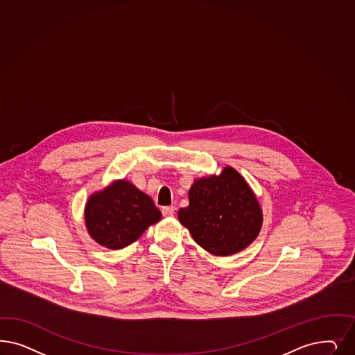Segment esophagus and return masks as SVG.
I'll list each match as a JSON object with an SVG mask.
<instances>
[{
    "mask_svg": "<svg viewBox=\"0 0 355 355\" xmlns=\"http://www.w3.org/2000/svg\"><path fill=\"white\" fill-rule=\"evenodd\" d=\"M175 210H176L175 206H164V207H162V214L164 217H171V216H173Z\"/></svg>",
    "mask_w": 355,
    "mask_h": 355,
    "instance_id": "34e87169",
    "label": "esophagus"
}]
</instances>
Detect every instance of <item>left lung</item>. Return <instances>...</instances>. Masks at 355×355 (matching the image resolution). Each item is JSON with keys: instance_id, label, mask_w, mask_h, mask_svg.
<instances>
[{"instance_id": "obj_1", "label": "left lung", "mask_w": 355, "mask_h": 355, "mask_svg": "<svg viewBox=\"0 0 355 355\" xmlns=\"http://www.w3.org/2000/svg\"><path fill=\"white\" fill-rule=\"evenodd\" d=\"M189 205L179 210L180 223L205 251L230 256L247 248L263 226V210L239 172L225 167L219 175L195 180Z\"/></svg>"}]
</instances>
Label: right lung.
Segmentation results:
<instances>
[{"mask_svg": "<svg viewBox=\"0 0 355 355\" xmlns=\"http://www.w3.org/2000/svg\"><path fill=\"white\" fill-rule=\"evenodd\" d=\"M162 213L149 196L126 180H116L92 193L85 206V223L94 241L121 250L137 241Z\"/></svg>", "mask_w": 355, "mask_h": 355, "instance_id": "add662e5", "label": "right lung"}]
</instances>
